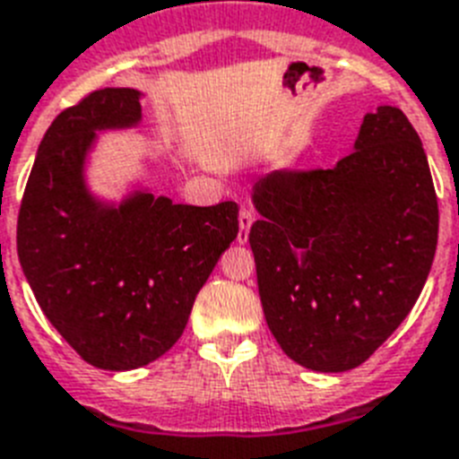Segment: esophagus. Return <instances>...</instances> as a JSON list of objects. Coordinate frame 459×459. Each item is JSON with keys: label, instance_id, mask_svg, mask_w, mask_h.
Returning <instances> with one entry per match:
<instances>
[{"label": "esophagus", "instance_id": "obj_1", "mask_svg": "<svg viewBox=\"0 0 459 459\" xmlns=\"http://www.w3.org/2000/svg\"><path fill=\"white\" fill-rule=\"evenodd\" d=\"M255 222V213L250 209H241L238 211V244H246L248 241V232H250V225Z\"/></svg>", "mask_w": 459, "mask_h": 459}]
</instances>
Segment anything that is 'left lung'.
Wrapping results in <instances>:
<instances>
[{
  "instance_id": "left-lung-1",
  "label": "left lung",
  "mask_w": 459,
  "mask_h": 459,
  "mask_svg": "<svg viewBox=\"0 0 459 459\" xmlns=\"http://www.w3.org/2000/svg\"><path fill=\"white\" fill-rule=\"evenodd\" d=\"M253 204L248 241L278 346L313 371L359 367L409 316L437 250V192L409 117L367 113L332 169L272 171Z\"/></svg>"
}]
</instances>
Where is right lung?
Instances as JSON below:
<instances>
[{"label": "right lung", "mask_w": 459, "mask_h": 459, "mask_svg": "<svg viewBox=\"0 0 459 459\" xmlns=\"http://www.w3.org/2000/svg\"><path fill=\"white\" fill-rule=\"evenodd\" d=\"M141 92L101 88L43 134L18 213V257L55 330L97 369L158 359L186 330L195 297L238 234V206H187L134 192L90 195L85 155L101 129L134 127Z\"/></svg>", "instance_id": "obj_1"}]
</instances>
